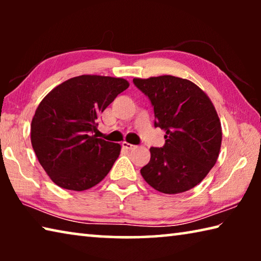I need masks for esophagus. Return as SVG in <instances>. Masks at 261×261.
<instances>
[{
  "mask_svg": "<svg viewBox=\"0 0 261 261\" xmlns=\"http://www.w3.org/2000/svg\"><path fill=\"white\" fill-rule=\"evenodd\" d=\"M122 147L125 148V149H134L136 146H135V145L130 144V143H127V141H123V143H122Z\"/></svg>",
  "mask_w": 261,
  "mask_h": 261,
  "instance_id": "esophagus-1",
  "label": "esophagus"
}]
</instances>
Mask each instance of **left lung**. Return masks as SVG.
<instances>
[{"instance_id": "8db88e82", "label": "left lung", "mask_w": 261, "mask_h": 261, "mask_svg": "<svg viewBox=\"0 0 261 261\" xmlns=\"http://www.w3.org/2000/svg\"><path fill=\"white\" fill-rule=\"evenodd\" d=\"M134 84L154 107V126L166 131L163 147H151L140 169L159 192L176 194L199 184L218 160L222 130L218 113L200 87L188 79L159 76Z\"/></svg>"}]
</instances>
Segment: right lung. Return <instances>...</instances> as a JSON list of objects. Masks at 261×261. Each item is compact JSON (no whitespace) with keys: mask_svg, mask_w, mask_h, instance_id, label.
Returning <instances> with one entry per match:
<instances>
[{"mask_svg":"<svg viewBox=\"0 0 261 261\" xmlns=\"http://www.w3.org/2000/svg\"><path fill=\"white\" fill-rule=\"evenodd\" d=\"M129 85L123 78L83 74L53 88L39 103L31 143L56 185L84 191L107 176L121 145L96 138L93 132L100 114Z\"/></svg>","mask_w":261,"mask_h":261,"instance_id":"obj_1","label":"right lung"}]
</instances>
